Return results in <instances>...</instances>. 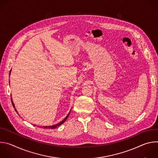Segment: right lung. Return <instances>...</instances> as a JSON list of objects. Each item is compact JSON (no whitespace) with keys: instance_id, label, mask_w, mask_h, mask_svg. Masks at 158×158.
Segmentation results:
<instances>
[{"instance_id":"add662e5","label":"right lung","mask_w":158,"mask_h":158,"mask_svg":"<svg viewBox=\"0 0 158 158\" xmlns=\"http://www.w3.org/2000/svg\"><path fill=\"white\" fill-rule=\"evenodd\" d=\"M10 72H11V71H10ZM11 101H12V105H13V106H14V107L15 108V105H14V102H13V101H12V99H11ZM15 111L17 112V113L18 114V112L17 111V110L16 109H15ZM71 110H70V112H69V114L67 115V116L61 121V122H60L59 123H58V124H55V125H52V126H43V128H44V129H55V128H56V127H57L58 126H60L62 124H63L65 121V120L67 119V118L69 117V114H70V112H71ZM34 126H35V125H34ZM40 127H42V126H40Z\"/></svg>"}]
</instances>
